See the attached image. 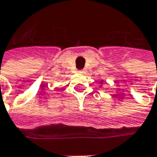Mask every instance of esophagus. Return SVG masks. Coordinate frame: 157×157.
I'll return each mask as SVG.
<instances>
[{"label": "esophagus", "instance_id": "34e87169", "mask_svg": "<svg viewBox=\"0 0 157 157\" xmlns=\"http://www.w3.org/2000/svg\"><path fill=\"white\" fill-rule=\"evenodd\" d=\"M78 72H79V73H85L86 71H85V70H80V71H78Z\"/></svg>", "mask_w": 157, "mask_h": 157}]
</instances>
